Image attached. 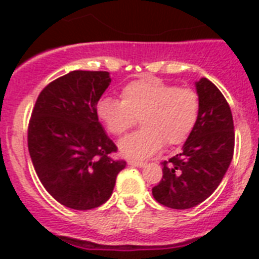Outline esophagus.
I'll return each instance as SVG.
<instances>
[{
	"label": "esophagus",
	"mask_w": 259,
	"mask_h": 259,
	"mask_svg": "<svg viewBox=\"0 0 259 259\" xmlns=\"http://www.w3.org/2000/svg\"><path fill=\"white\" fill-rule=\"evenodd\" d=\"M127 164L132 166H137V168H142V166H145V162L140 161V160H129Z\"/></svg>",
	"instance_id": "34e87169"
}]
</instances>
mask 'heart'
Segmentation results:
<instances>
[{"label":"heart","instance_id":"1","mask_svg":"<svg viewBox=\"0 0 259 259\" xmlns=\"http://www.w3.org/2000/svg\"><path fill=\"white\" fill-rule=\"evenodd\" d=\"M95 111L114 136L126 133L141 117L142 129L121 140L118 146L127 157L145 158L161 149L164 142L179 145L189 137L200 113V99L191 89L144 78L123 87L122 101L99 99Z\"/></svg>","mask_w":259,"mask_h":259}]
</instances>
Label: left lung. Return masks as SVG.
Returning <instances> with one entry per match:
<instances>
[{
	"label": "left lung",
	"instance_id": "8db88e82",
	"mask_svg": "<svg viewBox=\"0 0 259 259\" xmlns=\"http://www.w3.org/2000/svg\"><path fill=\"white\" fill-rule=\"evenodd\" d=\"M200 113L181 152L162 162V179L152 193L173 209L200 204L221 184L234 154L233 114L223 94L207 78L195 83Z\"/></svg>",
	"mask_w": 259,
	"mask_h": 259
}]
</instances>
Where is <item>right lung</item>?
<instances>
[{
	"label": "right lung",
	"mask_w": 259,
	"mask_h": 259,
	"mask_svg": "<svg viewBox=\"0 0 259 259\" xmlns=\"http://www.w3.org/2000/svg\"><path fill=\"white\" fill-rule=\"evenodd\" d=\"M106 71H71L38 95L28 129V149L38 179L55 200L91 209L109 200L125 161L97 117L110 86Z\"/></svg>",
	"instance_id": "obj_1"
}]
</instances>
